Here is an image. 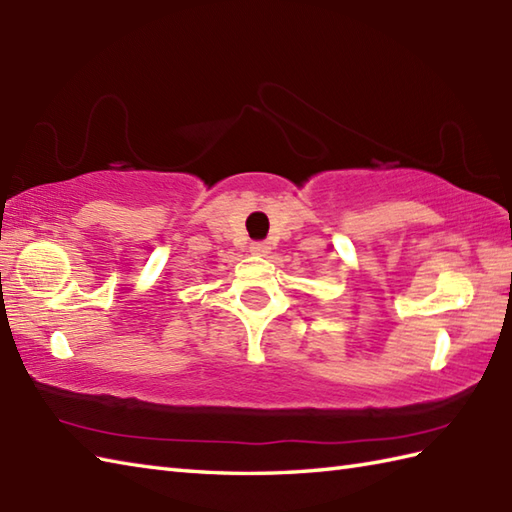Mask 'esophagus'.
Instances as JSON below:
<instances>
[{"label":"esophagus","mask_w":512,"mask_h":512,"mask_svg":"<svg viewBox=\"0 0 512 512\" xmlns=\"http://www.w3.org/2000/svg\"><path fill=\"white\" fill-rule=\"evenodd\" d=\"M250 253L264 257V255L270 253V244L268 242H253V244H250Z\"/></svg>","instance_id":"esophagus-1"}]
</instances>
